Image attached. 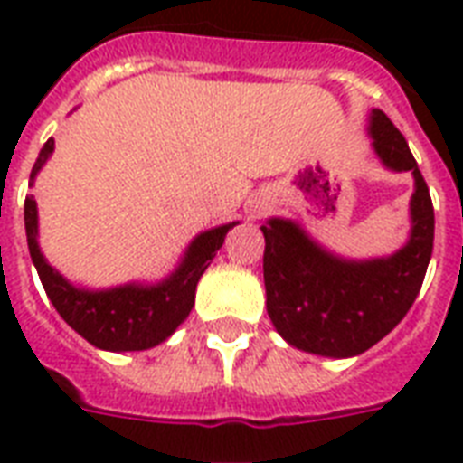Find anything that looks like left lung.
Segmentation results:
<instances>
[{"label":"left lung","mask_w":463,"mask_h":463,"mask_svg":"<svg viewBox=\"0 0 463 463\" xmlns=\"http://www.w3.org/2000/svg\"><path fill=\"white\" fill-rule=\"evenodd\" d=\"M370 134L384 165L416 177L409 245L389 260L345 261L324 252L290 221L271 218L261 225L267 312L276 331L290 345L329 358L365 353L402 322L432 254L435 211L409 144L382 110H373Z\"/></svg>","instance_id":"left-lung-1"}]
</instances>
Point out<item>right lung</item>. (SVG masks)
<instances>
[{
  "label": "right lung",
  "mask_w": 463,
  "mask_h": 463,
  "mask_svg": "<svg viewBox=\"0 0 463 463\" xmlns=\"http://www.w3.org/2000/svg\"><path fill=\"white\" fill-rule=\"evenodd\" d=\"M52 148L54 139H47L31 170V182L47 156L52 154ZM24 218L31 260L38 269L47 298L52 300L54 309L76 334H81L89 344L103 351H146L151 345L165 341L189 315V309L194 305L196 283L223 245L225 232L235 225L228 223L202 232L189 245L187 257L180 269L158 286H151V288L122 286V288L89 293L64 281L40 254L38 209H35L33 196H25Z\"/></svg>",
  "instance_id": "1"
}]
</instances>
